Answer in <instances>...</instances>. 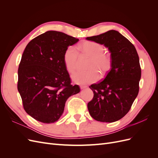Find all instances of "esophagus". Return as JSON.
Wrapping results in <instances>:
<instances>
[{
    "mask_svg": "<svg viewBox=\"0 0 158 158\" xmlns=\"http://www.w3.org/2000/svg\"><path fill=\"white\" fill-rule=\"evenodd\" d=\"M86 88H87V86H85V85H81V86H80L81 89H85Z\"/></svg>",
    "mask_w": 158,
    "mask_h": 158,
    "instance_id": "1",
    "label": "esophagus"
}]
</instances>
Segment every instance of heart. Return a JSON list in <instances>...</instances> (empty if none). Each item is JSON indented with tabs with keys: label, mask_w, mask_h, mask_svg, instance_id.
<instances>
[{
	"label": "heart",
	"mask_w": 158,
	"mask_h": 158,
	"mask_svg": "<svg viewBox=\"0 0 158 158\" xmlns=\"http://www.w3.org/2000/svg\"><path fill=\"white\" fill-rule=\"evenodd\" d=\"M81 53L90 57L88 65L89 70L76 72L72 78L76 84L86 85L95 82L99 78L98 72L102 76L106 75L111 70L112 58L110 54L104 52V46L99 43L85 41L79 45ZM64 66L69 73H73L77 69L78 63V52L74 47L70 46L66 49L63 55Z\"/></svg>",
	"instance_id": "1"
}]
</instances>
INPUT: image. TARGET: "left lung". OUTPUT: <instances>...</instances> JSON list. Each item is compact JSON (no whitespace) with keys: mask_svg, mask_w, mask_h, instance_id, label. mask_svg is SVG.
<instances>
[{"mask_svg":"<svg viewBox=\"0 0 158 158\" xmlns=\"http://www.w3.org/2000/svg\"><path fill=\"white\" fill-rule=\"evenodd\" d=\"M86 40L104 45L112 58L106 77L89 86L94 98L88 103L89 113L98 121L115 122L129 111L139 92V57L135 47L117 31L109 30Z\"/></svg>","mask_w":158,"mask_h":158,"instance_id":"8db88e82","label":"left lung"}]
</instances>
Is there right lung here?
<instances>
[{"label": "right lung", "instance_id": "right-lung-1", "mask_svg": "<svg viewBox=\"0 0 158 158\" xmlns=\"http://www.w3.org/2000/svg\"><path fill=\"white\" fill-rule=\"evenodd\" d=\"M78 39L56 31H47L29 42L18 70V90L23 109L35 120L44 123L57 121L65 103L80 92L71 85L63 62L64 52Z\"/></svg>", "mask_w": 158, "mask_h": 158}]
</instances>
